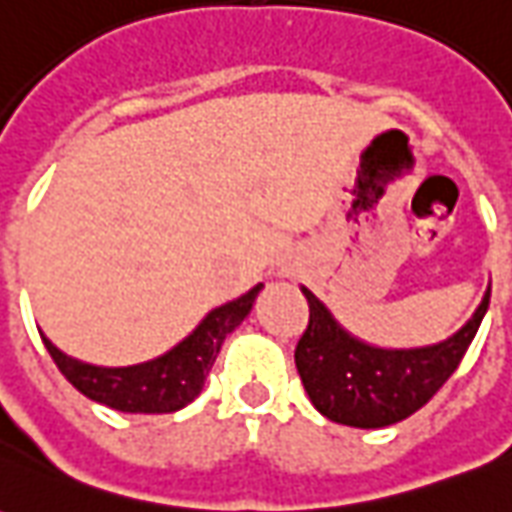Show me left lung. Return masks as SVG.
I'll use <instances>...</instances> for the list:
<instances>
[{"instance_id": "left-lung-1", "label": "left lung", "mask_w": 512, "mask_h": 512, "mask_svg": "<svg viewBox=\"0 0 512 512\" xmlns=\"http://www.w3.org/2000/svg\"><path fill=\"white\" fill-rule=\"evenodd\" d=\"M310 321L296 345V367L312 406L351 428H386L428 403L447 384L483 323L491 290L472 321L450 340L414 351H381L345 334L304 288Z\"/></svg>"}]
</instances>
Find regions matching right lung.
I'll return each instance as SVG.
<instances>
[{
  "mask_svg": "<svg viewBox=\"0 0 512 512\" xmlns=\"http://www.w3.org/2000/svg\"><path fill=\"white\" fill-rule=\"evenodd\" d=\"M260 288L263 285H255L241 299L216 307L183 343L145 365H84L62 354L46 337H43V345L54 359V365L60 367L62 376L95 403H104L117 411H131V414H169L200 395L224 337L249 315Z\"/></svg>",
  "mask_w": 512,
  "mask_h": 512,
  "instance_id": "right-lung-1",
  "label": "right lung"
}]
</instances>
